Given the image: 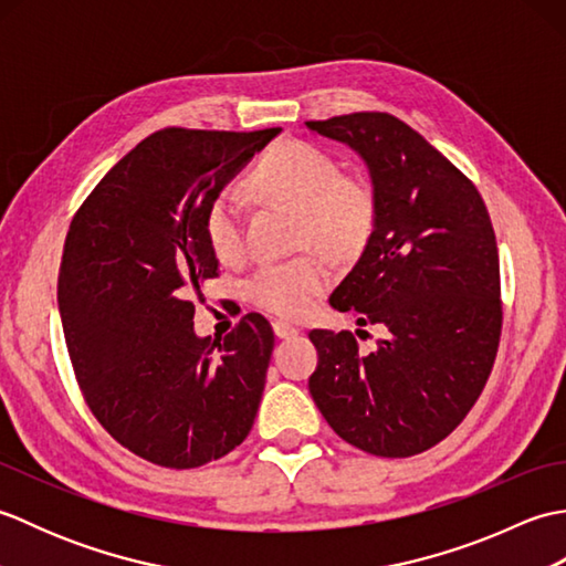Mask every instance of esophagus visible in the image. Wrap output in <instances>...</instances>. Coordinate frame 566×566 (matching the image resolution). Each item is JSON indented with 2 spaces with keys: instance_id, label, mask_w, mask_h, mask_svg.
I'll return each instance as SVG.
<instances>
[{
  "instance_id": "esophagus-1",
  "label": "esophagus",
  "mask_w": 566,
  "mask_h": 566,
  "mask_svg": "<svg viewBox=\"0 0 566 566\" xmlns=\"http://www.w3.org/2000/svg\"><path fill=\"white\" fill-rule=\"evenodd\" d=\"M272 331L280 340H290V338H294V335H298V328L292 326V323H286V321H274Z\"/></svg>"
}]
</instances>
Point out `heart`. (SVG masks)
Returning a JSON list of instances; mask_svg holds the SVG:
<instances>
[{"label": "heart", "instance_id": "obj_1", "mask_svg": "<svg viewBox=\"0 0 566 566\" xmlns=\"http://www.w3.org/2000/svg\"><path fill=\"white\" fill-rule=\"evenodd\" d=\"M248 185L262 201L298 213V243L316 245L338 260L359 255L375 231V191L363 179L340 175L335 158L311 143H276L252 170ZM203 231L216 260L231 264L243 258V223L233 195H221L211 203ZM331 276L328 260L306 252L294 260L260 264L248 276L245 294L274 316L298 318L314 306Z\"/></svg>", "mask_w": 566, "mask_h": 566}]
</instances>
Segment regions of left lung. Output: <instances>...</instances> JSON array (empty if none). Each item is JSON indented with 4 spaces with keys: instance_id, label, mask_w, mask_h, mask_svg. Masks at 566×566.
I'll use <instances>...</instances> for the list:
<instances>
[{
    "instance_id": "8db88e82",
    "label": "left lung",
    "mask_w": 566,
    "mask_h": 566,
    "mask_svg": "<svg viewBox=\"0 0 566 566\" xmlns=\"http://www.w3.org/2000/svg\"><path fill=\"white\" fill-rule=\"evenodd\" d=\"M306 128L367 165L375 231L328 302L357 311V326L384 331L371 353L347 331H311L318 367L308 391L345 442L379 457H411L462 423L494 367V228L476 187L396 116L359 112Z\"/></svg>"
}]
</instances>
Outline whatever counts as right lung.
<instances>
[{
    "label": "right lung",
    "mask_w": 566,
    "mask_h": 566,
    "mask_svg": "<svg viewBox=\"0 0 566 566\" xmlns=\"http://www.w3.org/2000/svg\"><path fill=\"white\" fill-rule=\"evenodd\" d=\"M280 128H165L94 187L70 223L57 308L92 413L134 454L191 469L228 454L255 423L274 333L248 314L221 340L195 333L219 274L203 221L223 187Z\"/></svg>",
    "instance_id": "right-lung-1"
}]
</instances>
